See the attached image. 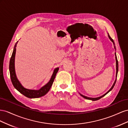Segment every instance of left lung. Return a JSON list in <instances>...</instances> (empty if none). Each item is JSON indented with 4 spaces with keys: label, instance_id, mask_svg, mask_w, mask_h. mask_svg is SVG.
I'll use <instances>...</instances> for the list:
<instances>
[{
    "label": "left lung",
    "instance_id": "8db88e82",
    "mask_svg": "<svg viewBox=\"0 0 128 128\" xmlns=\"http://www.w3.org/2000/svg\"><path fill=\"white\" fill-rule=\"evenodd\" d=\"M108 37H109V39H110V40H111V41L113 43V44H114V48H115V49H116V47H115V43H114V41H113V40L111 38L110 36H109V34H108ZM115 58H116V79H115V82H114V84H113V85H112V88H111L110 90H109L106 93L104 94V95H103V96H100V97H98V98H90V97H88V96H84V95H82V94L79 93L80 96H82L83 98H86V99H88V100H92V101H96V100H99L100 98H101L104 97V96H106V94H107L108 93H109V92H110V90H111L113 88H114V86H115V83H116V82L117 76H118V59H117V57H116V52L115 53Z\"/></svg>",
    "mask_w": 128,
    "mask_h": 128
}]
</instances>
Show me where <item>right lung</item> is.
<instances>
[{
    "instance_id": "right-lung-1",
    "label": "right lung",
    "mask_w": 128,
    "mask_h": 128,
    "mask_svg": "<svg viewBox=\"0 0 128 128\" xmlns=\"http://www.w3.org/2000/svg\"><path fill=\"white\" fill-rule=\"evenodd\" d=\"M18 41L16 42L15 46L14 47L13 52L12 54V56L10 57L9 65V70L10 73V79L12 82V84L14 86V88L17 90L20 93L22 94L24 96L29 98H38L44 96L48 93L51 87H52V84L54 82V79L55 78L56 75L59 70V68H57L54 69L52 77L50 78L49 82L46 84V85L41 87L38 90H29L25 88L21 84L19 80L17 79L16 76L15 71V65H14V62H15V56L16 52V46Z\"/></svg>"
}]
</instances>
